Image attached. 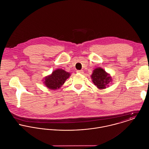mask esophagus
<instances>
[{
	"instance_id": "esophagus-1",
	"label": "esophagus",
	"mask_w": 149,
	"mask_h": 149,
	"mask_svg": "<svg viewBox=\"0 0 149 149\" xmlns=\"http://www.w3.org/2000/svg\"><path fill=\"white\" fill-rule=\"evenodd\" d=\"M77 73H81V74H83V73H84V71L83 70H77V72H76Z\"/></svg>"
}]
</instances>
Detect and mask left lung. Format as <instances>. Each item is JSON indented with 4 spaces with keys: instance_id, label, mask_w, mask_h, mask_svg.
<instances>
[{
    "instance_id": "1",
    "label": "left lung",
    "mask_w": 149,
    "mask_h": 149,
    "mask_svg": "<svg viewBox=\"0 0 149 149\" xmlns=\"http://www.w3.org/2000/svg\"><path fill=\"white\" fill-rule=\"evenodd\" d=\"M92 81L99 89H104L111 82V78L102 68L95 69L91 75Z\"/></svg>"
}]
</instances>
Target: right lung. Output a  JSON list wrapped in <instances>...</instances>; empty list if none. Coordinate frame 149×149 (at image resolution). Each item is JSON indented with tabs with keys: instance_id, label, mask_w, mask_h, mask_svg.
I'll list each match as a JSON object with an SVG mask.
<instances>
[{
	"instance_id": "1",
	"label": "right lung",
	"mask_w": 149,
	"mask_h": 149,
	"mask_svg": "<svg viewBox=\"0 0 149 149\" xmlns=\"http://www.w3.org/2000/svg\"><path fill=\"white\" fill-rule=\"evenodd\" d=\"M70 73L66 72L63 69H57L54 70L52 74L45 79V84L51 89H56L61 86L69 78Z\"/></svg>"
}]
</instances>
